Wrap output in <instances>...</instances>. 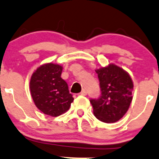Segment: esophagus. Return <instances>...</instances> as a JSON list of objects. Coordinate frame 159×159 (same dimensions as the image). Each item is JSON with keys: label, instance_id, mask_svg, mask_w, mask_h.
<instances>
[{"label": "esophagus", "instance_id": "obj_1", "mask_svg": "<svg viewBox=\"0 0 159 159\" xmlns=\"http://www.w3.org/2000/svg\"><path fill=\"white\" fill-rule=\"evenodd\" d=\"M86 94H87V93H86V91L85 90V89H83V90H82L81 92L80 93L79 95H82V96H86Z\"/></svg>", "mask_w": 159, "mask_h": 159}]
</instances>
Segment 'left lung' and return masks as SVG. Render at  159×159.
<instances>
[{
  "instance_id": "left-lung-1",
  "label": "left lung",
  "mask_w": 159,
  "mask_h": 159,
  "mask_svg": "<svg viewBox=\"0 0 159 159\" xmlns=\"http://www.w3.org/2000/svg\"><path fill=\"white\" fill-rule=\"evenodd\" d=\"M101 95L90 99L93 114L105 123L117 121L126 114L132 100L133 82L126 71L114 64L96 70Z\"/></svg>"
}]
</instances>
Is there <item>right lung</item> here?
Segmentation results:
<instances>
[{
	"label": "right lung",
	"instance_id": "add662e5",
	"mask_svg": "<svg viewBox=\"0 0 159 159\" xmlns=\"http://www.w3.org/2000/svg\"><path fill=\"white\" fill-rule=\"evenodd\" d=\"M62 67L57 64L41 66L32 74L30 91L35 106L47 115L58 117L66 112L73 97L66 82L61 78Z\"/></svg>",
	"mask_w": 159,
	"mask_h": 159
}]
</instances>
